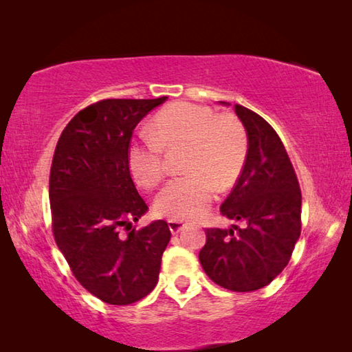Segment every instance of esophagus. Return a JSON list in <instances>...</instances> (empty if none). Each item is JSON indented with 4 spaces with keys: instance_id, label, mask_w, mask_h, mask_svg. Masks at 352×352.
Instances as JSON below:
<instances>
[{
    "instance_id": "34e87169",
    "label": "esophagus",
    "mask_w": 352,
    "mask_h": 352,
    "mask_svg": "<svg viewBox=\"0 0 352 352\" xmlns=\"http://www.w3.org/2000/svg\"><path fill=\"white\" fill-rule=\"evenodd\" d=\"M168 225L172 234H178L184 228V223L182 220H168Z\"/></svg>"
}]
</instances>
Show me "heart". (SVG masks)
I'll use <instances>...</instances> for the list:
<instances>
[{
  "instance_id": "b5f03b06",
  "label": "heart",
  "mask_w": 352,
  "mask_h": 352,
  "mask_svg": "<svg viewBox=\"0 0 352 352\" xmlns=\"http://www.w3.org/2000/svg\"><path fill=\"white\" fill-rule=\"evenodd\" d=\"M188 144L183 170L160 190L153 211L170 220L204 214L216 197V186H233L245 166L248 136L233 115L211 107L175 102L155 115L151 132L141 133L127 151L130 174L140 186L152 189L164 177V148Z\"/></svg>"
}]
</instances>
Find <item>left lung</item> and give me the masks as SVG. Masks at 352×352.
<instances>
[{
	"label": "left lung",
	"instance_id": "obj_1",
	"mask_svg": "<svg viewBox=\"0 0 352 352\" xmlns=\"http://www.w3.org/2000/svg\"><path fill=\"white\" fill-rule=\"evenodd\" d=\"M234 111L247 130L248 155L220 212L245 226L206 228L199 259L220 287L253 292L289 264L301 234V189L275 129L247 107L236 104Z\"/></svg>",
	"mask_w": 352,
	"mask_h": 352
}]
</instances>
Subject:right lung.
<instances>
[{"label":"right lung","instance_id":"obj_1","mask_svg":"<svg viewBox=\"0 0 352 352\" xmlns=\"http://www.w3.org/2000/svg\"><path fill=\"white\" fill-rule=\"evenodd\" d=\"M166 99L88 105L63 129L52 157V234L77 281L109 305H132L151 294L170 241L164 220L132 228L148 208L127 163L135 127Z\"/></svg>","mask_w":352,"mask_h":352}]
</instances>
